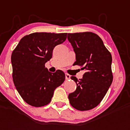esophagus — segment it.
<instances>
[{"label":"esophagus","mask_w":130,"mask_h":130,"mask_svg":"<svg viewBox=\"0 0 130 130\" xmlns=\"http://www.w3.org/2000/svg\"><path fill=\"white\" fill-rule=\"evenodd\" d=\"M70 77H71L70 75H69V74H67V73H66V74H65V79H70Z\"/></svg>","instance_id":"1"}]
</instances>
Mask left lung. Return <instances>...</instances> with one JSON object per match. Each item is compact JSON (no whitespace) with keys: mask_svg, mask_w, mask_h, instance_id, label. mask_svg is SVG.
<instances>
[{"mask_svg":"<svg viewBox=\"0 0 130 130\" xmlns=\"http://www.w3.org/2000/svg\"><path fill=\"white\" fill-rule=\"evenodd\" d=\"M67 39L75 53L74 64L86 70L82 79L71 77L77 88L68 96L69 103L79 111L90 110L100 104L112 84V57L94 33L68 34Z\"/></svg>","mask_w":130,"mask_h":130,"instance_id":"8db88e82","label":"left lung"}]
</instances>
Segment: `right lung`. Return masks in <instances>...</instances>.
<instances>
[{
    "instance_id": "obj_1",
    "label": "right lung",
    "mask_w": 130,
    "mask_h": 130,
    "mask_svg": "<svg viewBox=\"0 0 130 130\" xmlns=\"http://www.w3.org/2000/svg\"><path fill=\"white\" fill-rule=\"evenodd\" d=\"M67 33L36 32L22 38L11 55L13 80L17 90L28 105L43 107L51 101L54 91L65 79L61 70L49 72L45 63L52 58L57 45Z\"/></svg>"
}]
</instances>
